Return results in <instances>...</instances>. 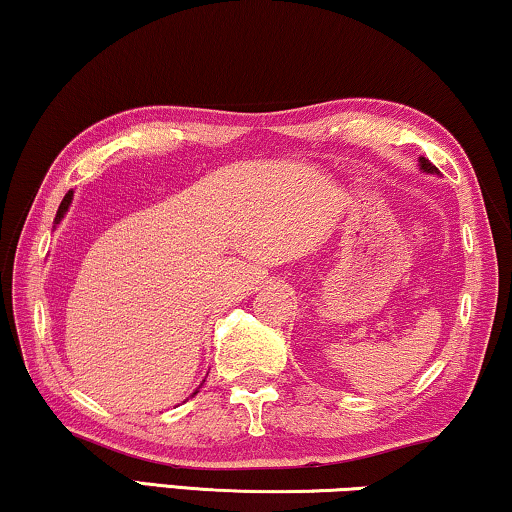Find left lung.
Segmentation results:
<instances>
[{"label": "left lung", "instance_id": "8db88e82", "mask_svg": "<svg viewBox=\"0 0 512 512\" xmlns=\"http://www.w3.org/2000/svg\"><path fill=\"white\" fill-rule=\"evenodd\" d=\"M420 166H422V170H425V173H436V166L429 164L427 159H420Z\"/></svg>", "mask_w": 512, "mask_h": 512}]
</instances>
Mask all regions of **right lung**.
<instances>
[{
  "mask_svg": "<svg viewBox=\"0 0 512 512\" xmlns=\"http://www.w3.org/2000/svg\"><path fill=\"white\" fill-rule=\"evenodd\" d=\"M71 198H73V191H69V194L64 196V201H62V205H59V210H57V217H55V221H59L64 217V212L69 210V205H71Z\"/></svg>",
  "mask_w": 512,
  "mask_h": 512,
  "instance_id": "add662e5",
  "label": "right lung"
}]
</instances>
